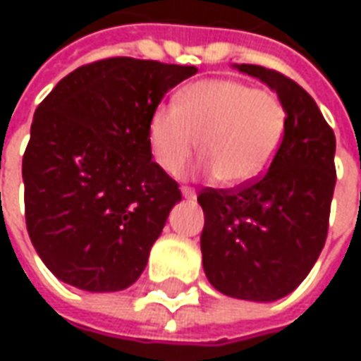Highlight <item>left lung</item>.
I'll return each mask as SVG.
<instances>
[{"instance_id":"obj_1","label":"left lung","mask_w":361,"mask_h":361,"mask_svg":"<svg viewBox=\"0 0 361 361\" xmlns=\"http://www.w3.org/2000/svg\"><path fill=\"white\" fill-rule=\"evenodd\" d=\"M189 67L108 58L63 77L36 108L23 157L25 220L44 265L87 292L126 290L181 199L152 160L150 123Z\"/></svg>"}]
</instances>
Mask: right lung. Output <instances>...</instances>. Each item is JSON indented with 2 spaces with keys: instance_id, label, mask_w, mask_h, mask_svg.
I'll use <instances>...</instances> for the list:
<instances>
[{
  "instance_id": "1",
  "label": "right lung",
  "mask_w": 361,
  "mask_h": 361,
  "mask_svg": "<svg viewBox=\"0 0 361 361\" xmlns=\"http://www.w3.org/2000/svg\"><path fill=\"white\" fill-rule=\"evenodd\" d=\"M238 69L279 92L286 119L263 172L197 197L204 212L203 269L224 295L272 302L302 284L325 245L336 183L334 133L295 82L261 66Z\"/></svg>"
}]
</instances>
